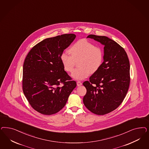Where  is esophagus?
I'll return each instance as SVG.
<instances>
[{
  "label": "esophagus",
  "mask_w": 149,
  "mask_h": 149,
  "mask_svg": "<svg viewBox=\"0 0 149 149\" xmlns=\"http://www.w3.org/2000/svg\"><path fill=\"white\" fill-rule=\"evenodd\" d=\"M82 83L80 82V81H78V82H77V86H82Z\"/></svg>",
  "instance_id": "34e87169"
}]
</instances>
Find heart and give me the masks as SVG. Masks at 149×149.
I'll list each match as a JSON object with an SVG mask.
<instances>
[{
  "mask_svg": "<svg viewBox=\"0 0 149 149\" xmlns=\"http://www.w3.org/2000/svg\"><path fill=\"white\" fill-rule=\"evenodd\" d=\"M70 56L63 53L60 61L63 70L71 72L77 61L76 68L72 73L73 78L82 80L89 76L91 72L94 73L101 67L104 59L102 48L86 39H81L72 44L68 50Z\"/></svg>",
  "mask_w": 149,
  "mask_h": 149,
  "instance_id": "1",
  "label": "heart"
}]
</instances>
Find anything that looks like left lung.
Segmentation results:
<instances>
[{"instance_id":"obj_1","label":"left lung","mask_w":149,"mask_h":149,"mask_svg":"<svg viewBox=\"0 0 149 149\" xmlns=\"http://www.w3.org/2000/svg\"><path fill=\"white\" fill-rule=\"evenodd\" d=\"M86 38L104 45V59L100 69L83 83L86 89L83 101L91 112L104 115L116 109L126 96L130 83V61L125 49L115 41L93 34Z\"/></svg>"}]
</instances>
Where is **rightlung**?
<instances>
[{"mask_svg":"<svg viewBox=\"0 0 149 149\" xmlns=\"http://www.w3.org/2000/svg\"><path fill=\"white\" fill-rule=\"evenodd\" d=\"M76 37L64 34L45 39L31 49L24 60L23 91L31 106L42 114L51 115L61 110L77 86L60 61Z\"/></svg>","mask_w":149,"mask_h":149,"instance_id":"add662e5","label":"right lung"}]
</instances>
